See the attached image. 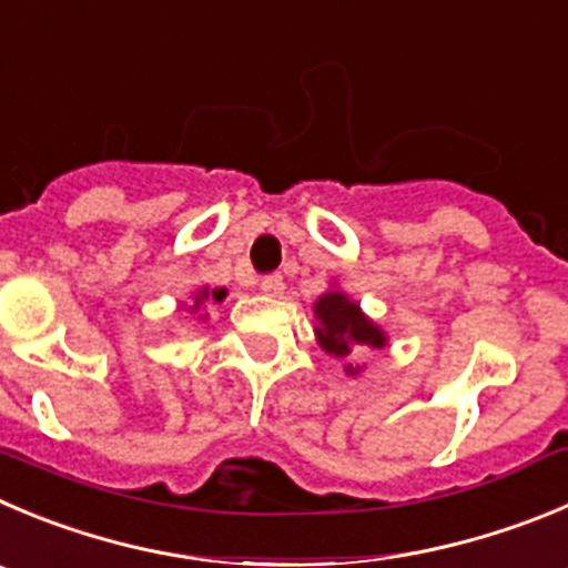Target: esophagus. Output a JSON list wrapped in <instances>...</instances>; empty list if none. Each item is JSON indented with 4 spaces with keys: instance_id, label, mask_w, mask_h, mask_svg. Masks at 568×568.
Segmentation results:
<instances>
[{
    "instance_id": "esophagus-1",
    "label": "esophagus",
    "mask_w": 568,
    "mask_h": 568,
    "mask_svg": "<svg viewBox=\"0 0 568 568\" xmlns=\"http://www.w3.org/2000/svg\"><path fill=\"white\" fill-rule=\"evenodd\" d=\"M283 288H285V283L280 274H272V277L260 280V291H263L266 296H280L283 294Z\"/></svg>"
}]
</instances>
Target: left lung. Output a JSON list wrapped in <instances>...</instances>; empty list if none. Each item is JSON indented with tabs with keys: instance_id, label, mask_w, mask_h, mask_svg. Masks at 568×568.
Wrapping results in <instances>:
<instances>
[{
	"instance_id": "8db88e82",
	"label": "left lung",
	"mask_w": 568,
	"mask_h": 568,
	"mask_svg": "<svg viewBox=\"0 0 568 568\" xmlns=\"http://www.w3.org/2000/svg\"><path fill=\"white\" fill-rule=\"evenodd\" d=\"M314 336L316 344L325 349L327 356L349 358L358 349H384L389 336L378 322L369 320L356 300H349L342 288H327L320 300L314 302ZM344 373L356 378L362 367L347 364Z\"/></svg>"
}]
</instances>
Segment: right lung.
I'll use <instances>...</instances> for the list:
<instances>
[{"instance_id": "right-lung-1", "label": "right lung", "mask_w": 568, "mask_h": 568, "mask_svg": "<svg viewBox=\"0 0 568 568\" xmlns=\"http://www.w3.org/2000/svg\"><path fill=\"white\" fill-rule=\"evenodd\" d=\"M226 294H230L226 288H210V285H201L199 291H193V294H190L187 302H182V308H187L190 314H199V311L204 308V302H224ZM199 320H206V316L201 314Z\"/></svg>"}]
</instances>
